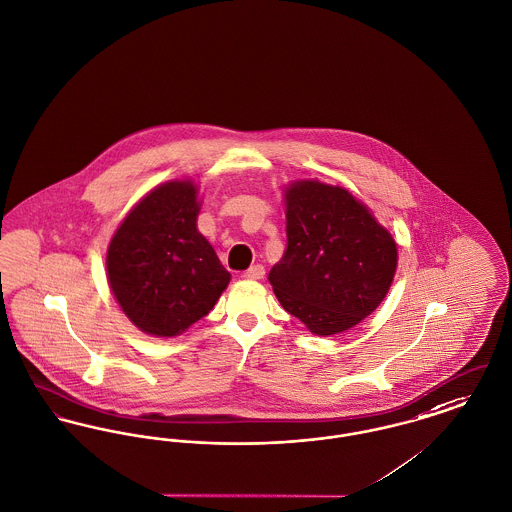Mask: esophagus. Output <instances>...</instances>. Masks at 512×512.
I'll return each mask as SVG.
<instances>
[{
  "label": "esophagus",
  "mask_w": 512,
  "mask_h": 512,
  "mask_svg": "<svg viewBox=\"0 0 512 512\" xmlns=\"http://www.w3.org/2000/svg\"><path fill=\"white\" fill-rule=\"evenodd\" d=\"M265 276V267L263 265H253L247 271L243 272V278L247 280H261Z\"/></svg>",
  "instance_id": "1"
}]
</instances>
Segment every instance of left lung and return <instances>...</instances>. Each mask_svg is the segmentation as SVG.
<instances>
[{
  "label": "left lung",
  "instance_id": "obj_1",
  "mask_svg": "<svg viewBox=\"0 0 512 512\" xmlns=\"http://www.w3.org/2000/svg\"><path fill=\"white\" fill-rule=\"evenodd\" d=\"M288 247L269 272L282 307L319 336L348 331L387 296L391 234L346 189L296 181L286 189Z\"/></svg>",
  "mask_w": 512,
  "mask_h": 512
}]
</instances>
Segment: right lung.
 Segmentation results:
<instances>
[{
  "label": "right lung",
  "instance_id": "add662e5",
  "mask_svg": "<svg viewBox=\"0 0 512 512\" xmlns=\"http://www.w3.org/2000/svg\"><path fill=\"white\" fill-rule=\"evenodd\" d=\"M197 214V187L170 181L127 214L110 243V288L125 315L152 336H176L203 319L230 282L197 230Z\"/></svg>",
  "mask_w": 512,
  "mask_h": 512
}]
</instances>
